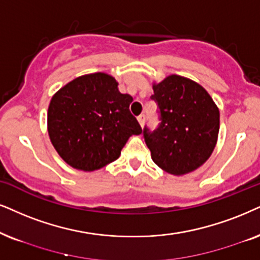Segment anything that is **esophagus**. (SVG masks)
Listing matches in <instances>:
<instances>
[{
  "label": "esophagus",
  "instance_id": "34e87169",
  "mask_svg": "<svg viewBox=\"0 0 260 260\" xmlns=\"http://www.w3.org/2000/svg\"><path fill=\"white\" fill-rule=\"evenodd\" d=\"M138 121H139L140 126L143 127L144 123H145V114H140L139 116H138Z\"/></svg>",
  "mask_w": 260,
  "mask_h": 260
}]
</instances>
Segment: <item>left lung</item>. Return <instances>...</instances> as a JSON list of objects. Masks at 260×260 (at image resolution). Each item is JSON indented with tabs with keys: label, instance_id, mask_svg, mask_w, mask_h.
<instances>
[{
	"label": "left lung",
	"instance_id": "1",
	"mask_svg": "<svg viewBox=\"0 0 260 260\" xmlns=\"http://www.w3.org/2000/svg\"><path fill=\"white\" fill-rule=\"evenodd\" d=\"M158 126H145L144 139L152 160L173 175L199 168L211 156L219 131V111L204 87L180 75L153 85Z\"/></svg>",
	"mask_w": 260,
	"mask_h": 260
}]
</instances>
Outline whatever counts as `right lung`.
Wrapping results in <instances>:
<instances>
[{
	"label": "right lung",
	"instance_id": "add662e5",
	"mask_svg": "<svg viewBox=\"0 0 260 260\" xmlns=\"http://www.w3.org/2000/svg\"><path fill=\"white\" fill-rule=\"evenodd\" d=\"M106 73L79 77L51 98L48 132L58 154L73 168L92 172L120 157L132 134L143 132L129 110L133 98L121 93Z\"/></svg>",
	"mask_w": 260,
	"mask_h": 260
}]
</instances>
